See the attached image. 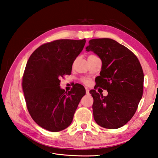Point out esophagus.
Instances as JSON below:
<instances>
[{
	"label": "esophagus",
	"instance_id": "esophagus-1",
	"mask_svg": "<svg viewBox=\"0 0 158 158\" xmlns=\"http://www.w3.org/2000/svg\"><path fill=\"white\" fill-rule=\"evenodd\" d=\"M85 90H86V94H89V89L88 88H85Z\"/></svg>",
	"mask_w": 158,
	"mask_h": 158
}]
</instances>
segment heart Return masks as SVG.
<instances>
[{"instance_id": "b5f03b06", "label": "heart", "mask_w": 158, "mask_h": 158, "mask_svg": "<svg viewBox=\"0 0 158 158\" xmlns=\"http://www.w3.org/2000/svg\"><path fill=\"white\" fill-rule=\"evenodd\" d=\"M95 56V55H89V56ZM82 82H83L84 84H85V85H89V80L87 79H85V78L82 79Z\"/></svg>"}]
</instances>
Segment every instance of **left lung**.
<instances>
[{"label": "left lung", "instance_id": "8db88e82", "mask_svg": "<svg viewBox=\"0 0 158 158\" xmlns=\"http://www.w3.org/2000/svg\"><path fill=\"white\" fill-rule=\"evenodd\" d=\"M87 51H93L102 61L95 87L108 92L107 96L91 89L93 112L96 123L107 129L123 126L134 115L143 95V72L135 55L111 39L89 41Z\"/></svg>", "mask_w": 158, "mask_h": 158}]
</instances>
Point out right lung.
I'll return each mask as SVG.
<instances>
[{"mask_svg": "<svg viewBox=\"0 0 158 158\" xmlns=\"http://www.w3.org/2000/svg\"><path fill=\"white\" fill-rule=\"evenodd\" d=\"M86 40L60 39L44 43L28 60L22 87L27 110L39 126L52 132L71 123L81 99L85 95L77 84L71 91L60 87V79L71 75L72 65Z\"/></svg>", "mask_w": 158, "mask_h": 158, "instance_id": "1", "label": "right lung"}]
</instances>
